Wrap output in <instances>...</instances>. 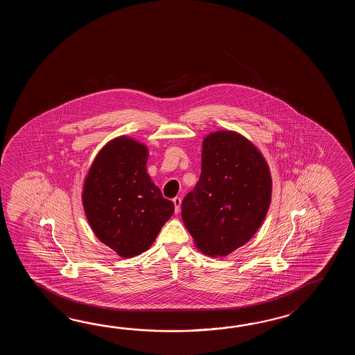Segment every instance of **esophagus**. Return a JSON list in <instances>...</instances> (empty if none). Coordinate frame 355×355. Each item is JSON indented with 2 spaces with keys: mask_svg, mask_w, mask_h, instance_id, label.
<instances>
[{
  "mask_svg": "<svg viewBox=\"0 0 355 355\" xmlns=\"http://www.w3.org/2000/svg\"><path fill=\"white\" fill-rule=\"evenodd\" d=\"M173 202H174L175 205V213H179V211H180L181 207L180 198H179V196H176V198H174V199H173Z\"/></svg>",
  "mask_w": 355,
  "mask_h": 355,
  "instance_id": "obj_1",
  "label": "esophagus"
}]
</instances>
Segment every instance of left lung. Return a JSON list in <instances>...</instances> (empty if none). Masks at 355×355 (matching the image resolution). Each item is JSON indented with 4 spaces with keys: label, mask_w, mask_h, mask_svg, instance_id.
Wrapping results in <instances>:
<instances>
[{
    "label": "left lung",
    "mask_w": 355,
    "mask_h": 355,
    "mask_svg": "<svg viewBox=\"0 0 355 355\" xmlns=\"http://www.w3.org/2000/svg\"><path fill=\"white\" fill-rule=\"evenodd\" d=\"M270 199L261 153L241 135L220 130L203 141L200 178L182 200L181 217L198 249L226 257L255 234Z\"/></svg>",
    "instance_id": "1"
}]
</instances>
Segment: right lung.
<instances>
[{
  "mask_svg": "<svg viewBox=\"0 0 355 355\" xmlns=\"http://www.w3.org/2000/svg\"><path fill=\"white\" fill-rule=\"evenodd\" d=\"M144 144L119 137L98 152L83 187V208L94 234L121 257L150 249L174 213V203L147 174Z\"/></svg>",
  "mask_w": 355,
  "mask_h": 355,
  "instance_id": "right-lung-1",
  "label": "right lung"
}]
</instances>
